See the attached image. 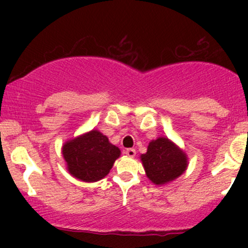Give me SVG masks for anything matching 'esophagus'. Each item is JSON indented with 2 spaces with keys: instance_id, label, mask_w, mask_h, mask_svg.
<instances>
[{
  "instance_id": "34e87169",
  "label": "esophagus",
  "mask_w": 248,
  "mask_h": 248,
  "mask_svg": "<svg viewBox=\"0 0 248 248\" xmlns=\"http://www.w3.org/2000/svg\"><path fill=\"white\" fill-rule=\"evenodd\" d=\"M124 154L128 156H130V157H134V156L136 155V150L133 149V148H128V149L124 150Z\"/></svg>"
}]
</instances>
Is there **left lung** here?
Listing matches in <instances>:
<instances>
[{"mask_svg":"<svg viewBox=\"0 0 248 248\" xmlns=\"http://www.w3.org/2000/svg\"><path fill=\"white\" fill-rule=\"evenodd\" d=\"M141 161L148 178L157 186L177 178L187 167L186 154L167 138L150 142L147 153L141 155Z\"/></svg>","mask_w":248,"mask_h":248,"instance_id":"left-lung-1","label":"left lung"}]
</instances>
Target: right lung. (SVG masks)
Wrapping results in <instances>:
<instances>
[{
    "label": "right lung",
    "instance_id": "add662e5",
    "mask_svg": "<svg viewBox=\"0 0 248 248\" xmlns=\"http://www.w3.org/2000/svg\"><path fill=\"white\" fill-rule=\"evenodd\" d=\"M62 156L73 177L84 182H96L112 169L120 149L109 143L107 136L91 130L62 146Z\"/></svg>",
    "mask_w": 248,
    "mask_h": 248
}]
</instances>
